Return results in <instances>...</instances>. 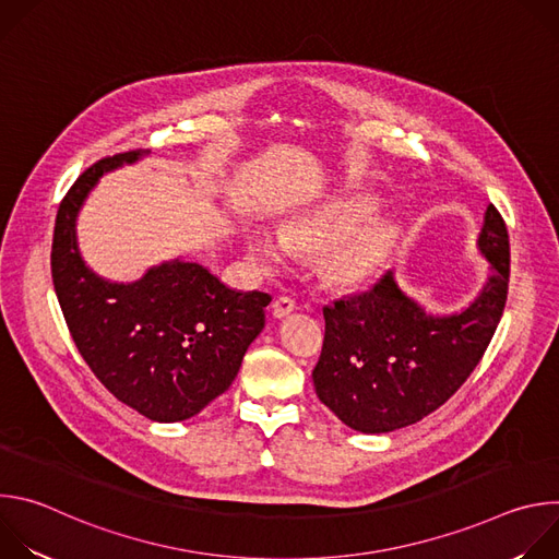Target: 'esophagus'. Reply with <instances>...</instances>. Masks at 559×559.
Here are the masks:
<instances>
[{
	"instance_id": "34e87169",
	"label": "esophagus",
	"mask_w": 559,
	"mask_h": 559,
	"mask_svg": "<svg viewBox=\"0 0 559 559\" xmlns=\"http://www.w3.org/2000/svg\"><path fill=\"white\" fill-rule=\"evenodd\" d=\"M294 309H296V302H294V298H289V296H278V298H274V302H272V313H274L276 318H283V316L292 313Z\"/></svg>"
}]
</instances>
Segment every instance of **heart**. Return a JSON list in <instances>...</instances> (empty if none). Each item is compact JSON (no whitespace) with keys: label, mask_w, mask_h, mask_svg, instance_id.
<instances>
[{"label":"heart","mask_w":559,"mask_h":559,"mask_svg":"<svg viewBox=\"0 0 559 559\" xmlns=\"http://www.w3.org/2000/svg\"><path fill=\"white\" fill-rule=\"evenodd\" d=\"M376 210L369 197H349L325 207L305 212L283 225V241L300 252H323L321 274L338 289H354L371 281L386 263L397 227L389 218H367ZM276 236L254 229L248 250L261 267L276 265L285 246Z\"/></svg>","instance_id":"1"}]
</instances>
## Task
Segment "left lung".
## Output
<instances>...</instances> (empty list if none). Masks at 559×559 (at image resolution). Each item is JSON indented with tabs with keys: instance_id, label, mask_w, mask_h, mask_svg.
Returning <instances> with one entry per match:
<instances>
[{
	"instance_id": "1",
	"label": "left lung",
	"mask_w": 559,
	"mask_h": 559,
	"mask_svg": "<svg viewBox=\"0 0 559 559\" xmlns=\"http://www.w3.org/2000/svg\"><path fill=\"white\" fill-rule=\"evenodd\" d=\"M491 278L464 311L431 316L407 298L391 272L365 294L323 307L325 341L313 367L321 403L347 427L386 433L442 407L483 360L502 318L511 252L491 203L480 231Z\"/></svg>"
}]
</instances>
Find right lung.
I'll list each match as a JSON object with an SVG mask.
<instances>
[{
  "label": "right lung",
  "instance_id": "obj_1",
  "mask_svg": "<svg viewBox=\"0 0 559 559\" xmlns=\"http://www.w3.org/2000/svg\"><path fill=\"white\" fill-rule=\"evenodd\" d=\"M143 152L104 156L59 203L50 270L70 336L119 403L156 423L188 420L218 397L265 325V292L225 287L197 263H168L132 285L95 276L79 257L74 218L97 179Z\"/></svg>",
  "mask_w": 559,
  "mask_h": 559
}]
</instances>
